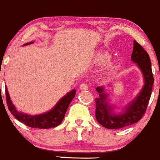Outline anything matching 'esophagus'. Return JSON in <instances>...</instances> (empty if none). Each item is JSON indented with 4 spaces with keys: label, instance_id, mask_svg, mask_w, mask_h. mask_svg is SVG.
<instances>
[{
    "label": "esophagus",
    "instance_id": "34e87169",
    "mask_svg": "<svg viewBox=\"0 0 160 160\" xmlns=\"http://www.w3.org/2000/svg\"><path fill=\"white\" fill-rule=\"evenodd\" d=\"M79 88L80 90H82V91H85V90L88 89V85L85 83H82L80 85Z\"/></svg>",
    "mask_w": 160,
    "mask_h": 160
}]
</instances>
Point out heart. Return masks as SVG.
<instances>
[{"label":"heart","mask_w":160,"mask_h":160,"mask_svg":"<svg viewBox=\"0 0 160 160\" xmlns=\"http://www.w3.org/2000/svg\"><path fill=\"white\" fill-rule=\"evenodd\" d=\"M111 55L107 51H99L94 55V62L98 66H103L110 60Z\"/></svg>","instance_id":"b5f03b06"}]
</instances>
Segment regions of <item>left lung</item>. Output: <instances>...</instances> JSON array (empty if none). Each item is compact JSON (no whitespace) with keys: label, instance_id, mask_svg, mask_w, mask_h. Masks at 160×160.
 Wrapping results in <instances>:
<instances>
[{"label":"left lung","instance_id":"1","mask_svg":"<svg viewBox=\"0 0 160 160\" xmlns=\"http://www.w3.org/2000/svg\"><path fill=\"white\" fill-rule=\"evenodd\" d=\"M131 57L141 70L144 85L135 99L125 107L122 112L118 114L114 113L113 108L108 103V94L104 93L103 87L97 88L99 97L95 99V116L97 121L104 128L118 129L128 126L141 120L146 112L153 85L150 59L148 52L136 41H134L133 51Z\"/></svg>","mask_w":160,"mask_h":160}]
</instances>
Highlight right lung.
<instances>
[{
    "mask_svg": "<svg viewBox=\"0 0 160 160\" xmlns=\"http://www.w3.org/2000/svg\"><path fill=\"white\" fill-rule=\"evenodd\" d=\"M33 41H32V42L27 43L24 45H28V44H33ZM75 92H76L75 90L73 89L70 92L62 97L57 102L55 107L51 110L48 111V112L37 115V116H31V115L25 114L17 110L16 107H14L12 101L10 100L8 88L7 86L5 87L7 104H8V109L11 114H12V116H14V117L20 122L25 124L27 126L31 127V128H55L61 124L64 119V116H65L66 110H67L69 104L73 98H75Z\"/></svg>",
    "mask_w": 160,
    "mask_h": 160,
    "instance_id": "1",
    "label": "right lung"
}]
</instances>
